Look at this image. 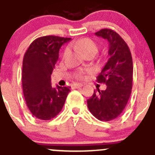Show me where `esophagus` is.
Instances as JSON below:
<instances>
[{
	"mask_svg": "<svg viewBox=\"0 0 155 155\" xmlns=\"http://www.w3.org/2000/svg\"><path fill=\"white\" fill-rule=\"evenodd\" d=\"M83 84H81V83H76V84H73V87H75V88H78V87H81L83 86Z\"/></svg>",
	"mask_w": 155,
	"mask_h": 155,
	"instance_id": "1",
	"label": "esophagus"
}]
</instances>
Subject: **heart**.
Returning <instances> with one entry per match:
<instances>
[{
	"label": "heart",
	"instance_id": "heart-1",
	"mask_svg": "<svg viewBox=\"0 0 155 155\" xmlns=\"http://www.w3.org/2000/svg\"><path fill=\"white\" fill-rule=\"evenodd\" d=\"M70 47L75 48L76 50L80 51L84 55H87L88 54H96L98 51V47L95 42L90 38H83L80 40H75L72 42L70 44ZM69 53L68 48H67L64 51V57H66ZM78 78H82L83 73L80 72L77 75Z\"/></svg>",
	"mask_w": 155,
	"mask_h": 155
}]
</instances>
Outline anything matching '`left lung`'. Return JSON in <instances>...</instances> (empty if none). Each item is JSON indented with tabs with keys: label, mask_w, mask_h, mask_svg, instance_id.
<instances>
[{
	"label": "left lung",
	"mask_w": 155,
	"mask_h": 155,
	"mask_svg": "<svg viewBox=\"0 0 155 155\" xmlns=\"http://www.w3.org/2000/svg\"><path fill=\"white\" fill-rule=\"evenodd\" d=\"M95 35L109 43L107 63L97 76V82L105 83L107 89L97 91L87 101L92 115L102 121L119 116L125 108L133 85V60L124 40L111 29H102Z\"/></svg>",
	"instance_id": "8db88e82"
}]
</instances>
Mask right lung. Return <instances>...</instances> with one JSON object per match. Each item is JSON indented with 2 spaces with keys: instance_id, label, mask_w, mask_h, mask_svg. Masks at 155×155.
Segmentation results:
<instances>
[{
  "instance_id": "1",
  "label": "right lung",
  "mask_w": 155,
  "mask_h": 155,
  "mask_svg": "<svg viewBox=\"0 0 155 155\" xmlns=\"http://www.w3.org/2000/svg\"><path fill=\"white\" fill-rule=\"evenodd\" d=\"M71 38L45 36L32 42L22 64V88L26 104L36 118L50 120L61 111L70 87H53L51 75L58 60L59 50Z\"/></svg>"
}]
</instances>
